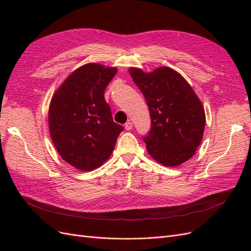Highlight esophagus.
I'll use <instances>...</instances> for the list:
<instances>
[{"label": "esophagus", "mask_w": 251, "mask_h": 251, "mask_svg": "<svg viewBox=\"0 0 251 251\" xmlns=\"http://www.w3.org/2000/svg\"><path fill=\"white\" fill-rule=\"evenodd\" d=\"M125 127H126V131H130L131 128L133 127V124L131 123V121H127V123L125 125Z\"/></svg>", "instance_id": "obj_1"}]
</instances>
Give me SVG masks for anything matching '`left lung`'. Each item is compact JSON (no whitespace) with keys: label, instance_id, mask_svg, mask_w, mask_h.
<instances>
[{"label":"left lung","instance_id":"obj_1","mask_svg":"<svg viewBox=\"0 0 251 251\" xmlns=\"http://www.w3.org/2000/svg\"><path fill=\"white\" fill-rule=\"evenodd\" d=\"M128 71L150 111L151 128L142 137L149 154L166 166L187 161L200 146L205 126L204 109L194 90L171 68Z\"/></svg>","mask_w":251,"mask_h":251}]
</instances>
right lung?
Segmentation results:
<instances>
[{
  "label": "right lung",
  "mask_w": 251,
  "mask_h": 251,
  "mask_svg": "<svg viewBox=\"0 0 251 251\" xmlns=\"http://www.w3.org/2000/svg\"><path fill=\"white\" fill-rule=\"evenodd\" d=\"M116 68L87 64L75 70L53 95L49 131L66 162L92 171L107 161L124 126L114 123L104 90Z\"/></svg>",
  "instance_id": "add662e5"
}]
</instances>
